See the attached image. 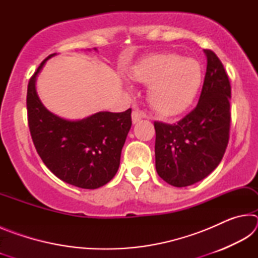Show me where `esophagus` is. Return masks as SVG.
Returning a JSON list of instances; mask_svg holds the SVG:
<instances>
[{
	"mask_svg": "<svg viewBox=\"0 0 258 258\" xmlns=\"http://www.w3.org/2000/svg\"><path fill=\"white\" fill-rule=\"evenodd\" d=\"M143 117H145V113H143L142 111H140V110H134L133 112H132V121L133 123L135 124V123H138V121H140L141 120Z\"/></svg>",
	"mask_w": 258,
	"mask_h": 258,
	"instance_id": "34e87169",
	"label": "esophagus"
}]
</instances>
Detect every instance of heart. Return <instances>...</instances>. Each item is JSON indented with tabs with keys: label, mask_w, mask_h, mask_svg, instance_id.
Returning <instances> with one entry per match:
<instances>
[{
	"label": "heart",
	"mask_w": 258,
	"mask_h": 258,
	"mask_svg": "<svg viewBox=\"0 0 258 258\" xmlns=\"http://www.w3.org/2000/svg\"><path fill=\"white\" fill-rule=\"evenodd\" d=\"M135 81L150 84L148 100L164 116L182 112L189 107L202 83V67L197 60L176 53L147 56L132 68Z\"/></svg>",
	"instance_id": "1"
}]
</instances>
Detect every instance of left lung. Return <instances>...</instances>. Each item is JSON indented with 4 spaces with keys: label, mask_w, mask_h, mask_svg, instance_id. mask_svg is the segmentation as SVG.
<instances>
[{
    "label": "left lung",
    "mask_w": 258,
    "mask_h": 258,
    "mask_svg": "<svg viewBox=\"0 0 258 258\" xmlns=\"http://www.w3.org/2000/svg\"><path fill=\"white\" fill-rule=\"evenodd\" d=\"M207 69L198 104L175 124L155 121L156 169L173 186L208 176L223 158L230 138L231 85L223 63L205 50Z\"/></svg>",
    "instance_id": "obj_1"
}]
</instances>
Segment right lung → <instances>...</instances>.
I'll return each mask as SVG.
<instances>
[{
  "label": "right lung",
  "mask_w": 258,
  "mask_h": 258,
  "mask_svg": "<svg viewBox=\"0 0 258 258\" xmlns=\"http://www.w3.org/2000/svg\"><path fill=\"white\" fill-rule=\"evenodd\" d=\"M50 54L30 77L27 119L33 143L43 163L56 177L82 189H97L115 176L132 125V110L101 111L82 120H67L43 106L35 81Z\"/></svg>",
  "instance_id": "obj_1"
}]
</instances>
